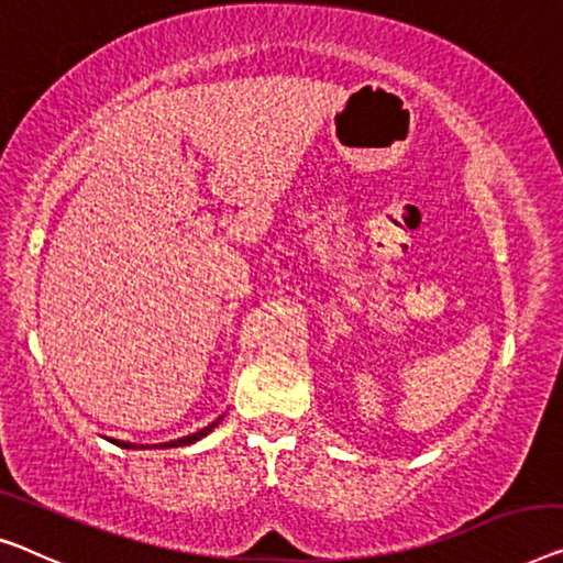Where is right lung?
<instances>
[{"label": "right lung", "mask_w": 563, "mask_h": 563, "mask_svg": "<svg viewBox=\"0 0 563 563\" xmlns=\"http://www.w3.org/2000/svg\"><path fill=\"white\" fill-rule=\"evenodd\" d=\"M222 422V417H217L212 424H207L205 430H199V432H191V434H187V438H179V440H172V442H162V444H133V442H123V440H111L113 444H119V448H123V450H151V448H181V444H195V442H199L201 438H207L209 432L214 430L217 424Z\"/></svg>", "instance_id": "add662e5"}]
</instances>
